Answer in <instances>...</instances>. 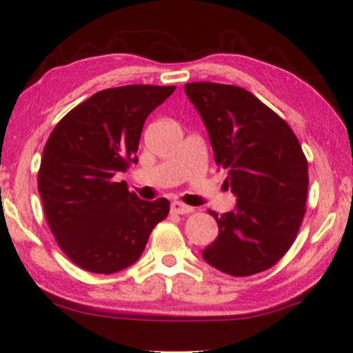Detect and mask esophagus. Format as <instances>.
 I'll return each mask as SVG.
<instances>
[{
	"instance_id": "obj_1",
	"label": "esophagus",
	"mask_w": 353,
	"mask_h": 353,
	"mask_svg": "<svg viewBox=\"0 0 353 353\" xmlns=\"http://www.w3.org/2000/svg\"><path fill=\"white\" fill-rule=\"evenodd\" d=\"M194 208L190 207V205H185L182 204L181 201H172L171 202V212L176 213V214H188V213H193Z\"/></svg>"
}]
</instances>
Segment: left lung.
<instances>
[{
  "instance_id": "8db88e82",
  "label": "left lung",
  "mask_w": 353,
  "mask_h": 353,
  "mask_svg": "<svg viewBox=\"0 0 353 353\" xmlns=\"http://www.w3.org/2000/svg\"><path fill=\"white\" fill-rule=\"evenodd\" d=\"M183 88L236 196L235 210L208 212L219 234L202 256L234 277L270 270L294 243L305 214L308 165L297 137L241 87L191 82Z\"/></svg>"
}]
</instances>
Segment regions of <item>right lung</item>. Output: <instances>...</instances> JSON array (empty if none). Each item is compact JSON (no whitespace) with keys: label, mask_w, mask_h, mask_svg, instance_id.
Masks as SVG:
<instances>
[{"label":"right lung","mask_w":353,"mask_h":353,"mask_svg":"<svg viewBox=\"0 0 353 353\" xmlns=\"http://www.w3.org/2000/svg\"><path fill=\"white\" fill-rule=\"evenodd\" d=\"M174 90H101L70 110L48 139L39 193L57 244L82 270L113 274L134 265L154 227L168 214V199L143 201L113 177L139 162L143 124Z\"/></svg>","instance_id":"1"}]
</instances>
